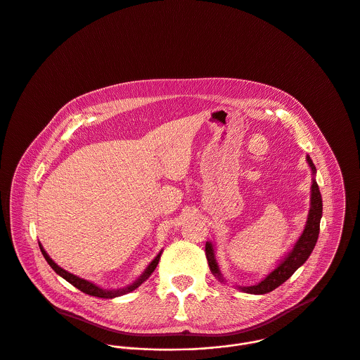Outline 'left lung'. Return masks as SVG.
<instances>
[{
  "label": "left lung",
  "instance_id": "left-lung-1",
  "mask_svg": "<svg viewBox=\"0 0 360 360\" xmlns=\"http://www.w3.org/2000/svg\"><path fill=\"white\" fill-rule=\"evenodd\" d=\"M307 162H309L313 173H316V167H314V165H313V162H311V159L309 156H307ZM321 215H323L321 194H320L317 181L313 180V184H311V207H310L307 224H306V228H304L300 239L296 241L293 250L258 285L247 286V288H240V289L244 290L245 293H251V295H264V293L272 292L274 289L281 286L283 282H286L295 274V271L300 265L304 264V261L311 254V251H313V248H314V245L317 243V239H319ZM205 254H207V259H208V265L211 268V272L221 279V272L218 269V264H217V259H215V255H214V248H212L211 243L205 244Z\"/></svg>",
  "mask_w": 360,
  "mask_h": 360
}]
</instances>
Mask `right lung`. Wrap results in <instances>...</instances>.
Segmentation results:
<instances>
[{
	"label": "right lung",
	"mask_w": 360,
	"mask_h": 360,
	"mask_svg": "<svg viewBox=\"0 0 360 360\" xmlns=\"http://www.w3.org/2000/svg\"><path fill=\"white\" fill-rule=\"evenodd\" d=\"M39 247H40V251H41L43 257H44L46 261L49 262V265H50L60 276H63L65 281H68L71 285H74V286H75L77 289H79L81 292H84V293H86V295H91V296H95V297H102V299L117 297V296H121V295H125L127 292H131V290L136 289V288H138L143 281H146V279L150 276V274L155 271V268H156V265H158V262H159V259H160V254H162V252H159V254L156 255V258L149 264V266L146 268V271L143 272V275H142L136 282H134L132 285L127 286L125 289H120V290H105V289H101L99 286L94 285V283L89 282V281H85V279H82V278H78V276L70 274L68 271L63 269L61 266H58V265L49 257V254L44 251V248L41 247V244H39Z\"/></svg>",
	"instance_id": "obj_1"
}]
</instances>
